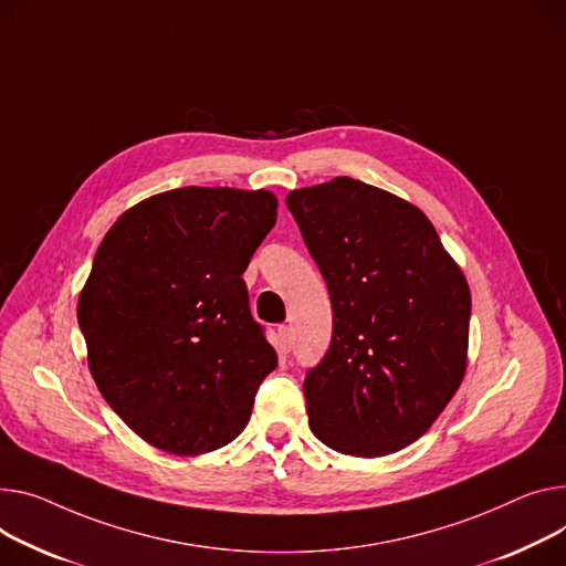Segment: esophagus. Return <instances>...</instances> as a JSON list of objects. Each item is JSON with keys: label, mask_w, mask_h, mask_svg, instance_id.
Listing matches in <instances>:
<instances>
[{"label": "esophagus", "mask_w": 566, "mask_h": 566, "mask_svg": "<svg viewBox=\"0 0 566 566\" xmlns=\"http://www.w3.org/2000/svg\"><path fill=\"white\" fill-rule=\"evenodd\" d=\"M277 342H280V350L289 353V348H291V327L289 325H282L277 329Z\"/></svg>", "instance_id": "obj_1"}]
</instances>
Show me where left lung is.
<instances>
[{
  "label": "left lung",
  "instance_id": "left-lung-1",
  "mask_svg": "<svg viewBox=\"0 0 566 566\" xmlns=\"http://www.w3.org/2000/svg\"><path fill=\"white\" fill-rule=\"evenodd\" d=\"M325 277L332 342L305 375L310 428L336 453L380 458L417 441L460 389L471 291L413 205L359 179L286 196Z\"/></svg>",
  "mask_w": 566,
  "mask_h": 566
}]
</instances>
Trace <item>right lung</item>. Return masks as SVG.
<instances>
[{
  "label": "right lung",
  "mask_w": 566,
  "mask_h": 566,
  "mask_svg": "<svg viewBox=\"0 0 566 566\" xmlns=\"http://www.w3.org/2000/svg\"><path fill=\"white\" fill-rule=\"evenodd\" d=\"M275 220L271 191L184 186L125 211L95 252L77 307L88 368L166 453L234 441L277 366L241 277Z\"/></svg>",
  "instance_id": "1"
}]
</instances>
